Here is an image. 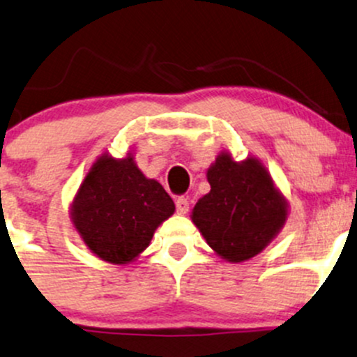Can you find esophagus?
<instances>
[{"label": "esophagus", "mask_w": 357, "mask_h": 357, "mask_svg": "<svg viewBox=\"0 0 357 357\" xmlns=\"http://www.w3.org/2000/svg\"><path fill=\"white\" fill-rule=\"evenodd\" d=\"M176 210H178L179 215H185V213H188V210H190V202H188V198L179 197L178 200H176Z\"/></svg>", "instance_id": "obj_1"}]
</instances>
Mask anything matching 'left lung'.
<instances>
[{"label":"left lung","mask_w":357,"mask_h":357,"mask_svg":"<svg viewBox=\"0 0 357 357\" xmlns=\"http://www.w3.org/2000/svg\"><path fill=\"white\" fill-rule=\"evenodd\" d=\"M210 191L191 210L207 245L231 264L257 257L282 231L289 204L260 159L222 150L207 169Z\"/></svg>","instance_id":"8db88e82"}]
</instances>
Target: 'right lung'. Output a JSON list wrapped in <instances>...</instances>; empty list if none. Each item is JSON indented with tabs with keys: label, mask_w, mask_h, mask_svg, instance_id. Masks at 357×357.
Instances as JSON below:
<instances>
[{
	"label": "right lung",
	"mask_w": 357,
	"mask_h": 357,
	"mask_svg": "<svg viewBox=\"0 0 357 357\" xmlns=\"http://www.w3.org/2000/svg\"><path fill=\"white\" fill-rule=\"evenodd\" d=\"M174 202L150 179L128 150L123 159L104 152L85 174L70 204V219L100 260L128 265L147 250L155 229L174 213Z\"/></svg>",
	"instance_id": "add662e5"
}]
</instances>
